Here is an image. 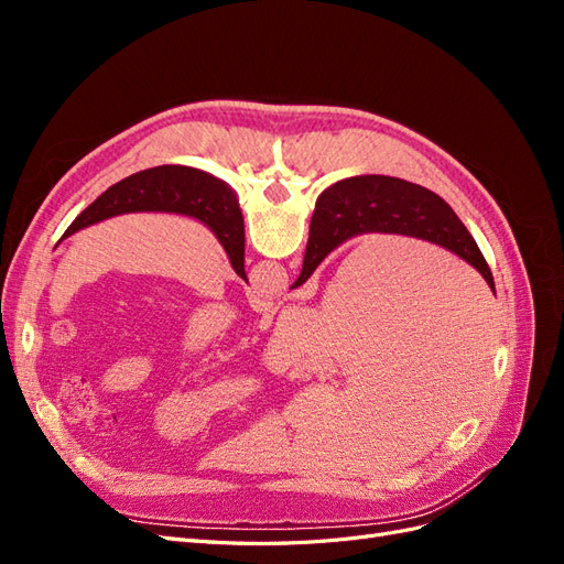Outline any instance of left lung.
Wrapping results in <instances>:
<instances>
[{
	"mask_svg": "<svg viewBox=\"0 0 564 564\" xmlns=\"http://www.w3.org/2000/svg\"><path fill=\"white\" fill-rule=\"evenodd\" d=\"M139 212L178 214L199 220V224L216 235L220 247L226 249L232 270L242 280H247L245 218L240 212V202H237L232 187L226 181L193 166L164 164L145 169V172L110 185L104 195L91 202L73 220L70 228L63 232L61 242L77 230L100 224L106 218Z\"/></svg>",
	"mask_w": 564,
	"mask_h": 564,
	"instance_id": "1",
	"label": "left lung"
}]
</instances>
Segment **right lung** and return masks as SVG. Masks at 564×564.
Here are the masks:
<instances>
[{"label":"right lung","instance_id":"right-lung-1","mask_svg":"<svg viewBox=\"0 0 564 564\" xmlns=\"http://www.w3.org/2000/svg\"><path fill=\"white\" fill-rule=\"evenodd\" d=\"M367 232L406 235L445 247L480 272L494 292L485 256L449 204L429 187L392 176H352L317 197L303 270L292 289L308 280L336 247Z\"/></svg>","mask_w":564,"mask_h":564}]
</instances>
